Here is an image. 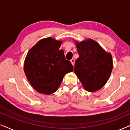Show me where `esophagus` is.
Wrapping results in <instances>:
<instances>
[{"label": "esophagus", "instance_id": "obj_1", "mask_svg": "<svg viewBox=\"0 0 130 130\" xmlns=\"http://www.w3.org/2000/svg\"><path fill=\"white\" fill-rule=\"evenodd\" d=\"M71 63L73 64V65L74 66V63H75V59H72L71 60Z\"/></svg>", "mask_w": 130, "mask_h": 130}]
</instances>
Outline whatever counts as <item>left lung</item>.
Listing matches in <instances>:
<instances>
[{"label": "left lung", "mask_w": 130, "mask_h": 130, "mask_svg": "<svg viewBox=\"0 0 130 130\" xmlns=\"http://www.w3.org/2000/svg\"><path fill=\"white\" fill-rule=\"evenodd\" d=\"M75 45L79 57L75 60L74 73L86 91H98L104 86L111 74V54L91 39L75 41Z\"/></svg>", "instance_id": "obj_1"}]
</instances>
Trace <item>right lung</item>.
Returning <instances> with one entry per match:
<instances>
[{
	"instance_id": "1",
	"label": "right lung",
	"mask_w": 130,
	"mask_h": 130,
	"mask_svg": "<svg viewBox=\"0 0 130 130\" xmlns=\"http://www.w3.org/2000/svg\"><path fill=\"white\" fill-rule=\"evenodd\" d=\"M61 41L48 37L39 41L26 56L24 71L27 80L38 92L50 95L55 92L66 74L73 71L70 61L60 50Z\"/></svg>"
}]
</instances>
